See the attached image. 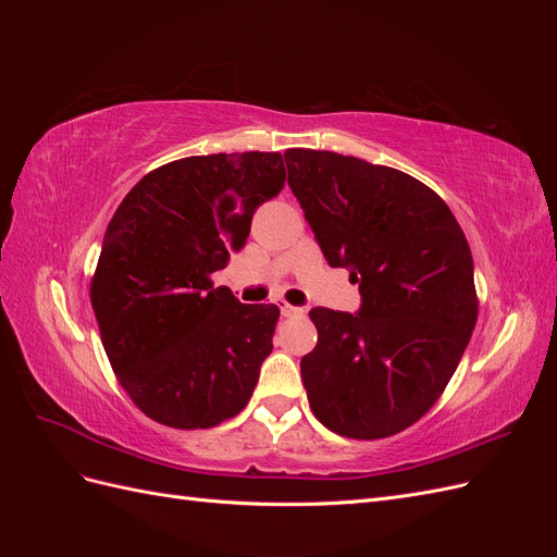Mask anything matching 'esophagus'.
Returning a JSON list of instances; mask_svg holds the SVG:
<instances>
[{
	"mask_svg": "<svg viewBox=\"0 0 557 557\" xmlns=\"http://www.w3.org/2000/svg\"><path fill=\"white\" fill-rule=\"evenodd\" d=\"M276 305H278V309H281V315H299V313H301L299 307L288 305V301H285V299H278Z\"/></svg>",
	"mask_w": 557,
	"mask_h": 557,
	"instance_id": "obj_1",
	"label": "esophagus"
}]
</instances>
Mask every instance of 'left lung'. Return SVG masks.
Masks as SVG:
<instances>
[{"mask_svg":"<svg viewBox=\"0 0 557 557\" xmlns=\"http://www.w3.org/2000/svg\"><path fill=\"white\" fill-rule=\"evenodd\" d=\"M288 185L330 267L360 285L358 313L309 311L301 358L315 418L350 440H383L440 399L476 325L474 260L446 201L393 166L290 148Z\"/></svg>","mask_w":557,"mask_h":557,"instance_id":"obj_1","label":"left lung"}]
</instances>
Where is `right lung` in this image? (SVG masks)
<instances>
[{
	"label": "right lung",
	"instance_id": "1",
	"mask_svg": "<svg viewBox=\"0 0 557 557\" xmlns=\"http://www.w3.org/2000/svg\"><path fill=\"white\" fill-rule=\"evenodd\" d=\"M283 185L281 153L195 156L146 174L113 213L90 299L117 381L158 423L213 428L256 391L278 307L242 305L211 274Z\"/></svg>",
	"mask_w": 557,
	"mask_h": 557
}]
</instances>
